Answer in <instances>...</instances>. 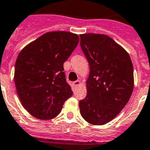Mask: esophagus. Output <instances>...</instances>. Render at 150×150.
Here are the masks:
<instances>
[{
    "label": "esophagus",
    "instance_id": "34e87169",
    "mask_svg": "<svg viewBox=\"0 0 150 150\" xmlns=\"http://www.w3.org/2000/svg\"><path fill=\"white\" fill-rule=\"evenodd\" d=\"M73 84H74L75 86H79L81 85V82H80L79 80H77V81H75V82H73Z\"/></svg>",
    "mask_w": 150,
    "mask_h": 150
}]
</instances>
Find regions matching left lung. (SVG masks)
Here are the masks:
<instances>
[{
	"label": "left lung",
	"mask_w": 150,
	"mask_h": 150,
	"mask_svg": "<svg viewBox=\"0 0 150 150\" xmlns=\"http://www.w3.org/2000/svg\"><path fill=\"white\" fill-rule=\"evenodd\" d=\"M79 36L89 64L87 95L79 101L80 114L89 124L103 125L120 114L132 96V62L128 52L107 35Z\"/></svg>",
	"instance_id": "8db88e82"
}]
</instances>
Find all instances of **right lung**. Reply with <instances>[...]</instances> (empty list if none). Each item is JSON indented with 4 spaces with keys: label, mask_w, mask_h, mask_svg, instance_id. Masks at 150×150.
Here are the masks:
<instances>
[{
    "label": "right lung",
    "mask_w": 150,
    "mask_h": 150,
    "mask_svg": "<svg viewBox=\"0 0 150 150\" xmlns=\"http://www.w3.org/2000/svg\"><path fill=\"white\" fill-rule=\"evenodd\" d=\"M79 41V36L72 33L48 32L20 51L14 80L20 102L32 116L54 118L72 96L63 65Z\"/></svg>",
    "instance_id": "add662e5"
}]
</instances>
